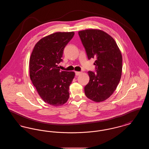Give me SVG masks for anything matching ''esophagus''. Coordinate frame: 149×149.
Returning <instances> with one entry per match:
<instances>
[{
	"instance_id": "obj_1",
	"label": "esophagus",
	"mask_w": 149,
	"mask_h": 149,
	"mask_svg": "<svg viewBox=\"0 0 149 149\" xmlns=\"http://www.w3.org/2000/svg\"><path fill=\"white\" fill-rule=\"evenodd\" d=\"M81 72H79V71H75V75L76 76H78L80 74H81Z\"/></svg>"
}]
</instances>
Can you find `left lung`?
<instances>
[{
    "instance_id": "1",
    "label": "left lung",
    "mask_w": 149,
    "mask_h": 149,
    "mask_svg": "<svg viewBox=\"0 0 149 149\" xmlns=\"http://www.w3.org/2000/svg\"><path fill=\"white\" fill-rule=\"evenodd\" d=\"M88 60L96 59L95 71H88L89 81L84 87L89 99L100 102L108 99L120 81L122 57L113 38L99 29H86L78 32Z\"/></svg>"
}]
</instances>
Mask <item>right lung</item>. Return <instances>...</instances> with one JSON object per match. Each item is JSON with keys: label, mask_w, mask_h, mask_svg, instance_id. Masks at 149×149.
I'll list each match as a JSON object with an SVG mask.
<instances>
[{"label": "right lung", "mask_w": 149, "mask_h": 149, "mask_svg": "<svg viewBox=\"0 0 149 149\" xmlns=\"http://www.w3.org/2000/svg\"><path fill=\"white\" fill-rule=\"evenodd\" d=\"M74 32H56L45 37L36 44L29 59V76L43 100L53 106L65 103L69 98L73 71L60 70L64 48Z\"/></svg>", "instance_id": "1"}]
</instances>
